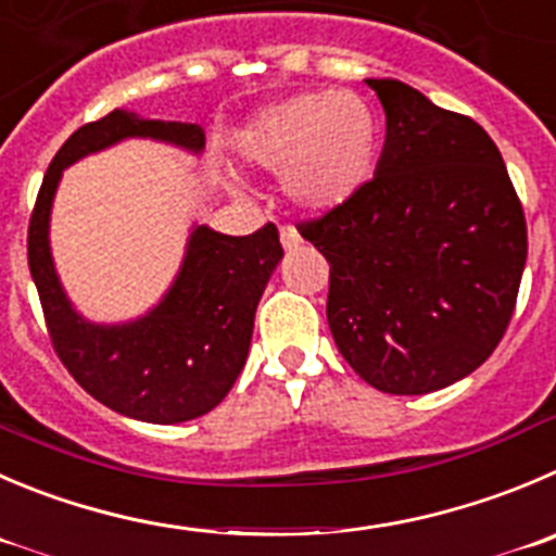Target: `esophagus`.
Masks as SVG:
<instances>
[{
  "mask_svg": "<svg viewBox=\"0 0 556 556\" xmlns=\"http://www.w3.org/2000/svg\"><path fill=\"white\" fill-rule=\"evenodd\" d=\"M300 242H303V237H300V231L294 229V226H281V245L287 248V251H294Z\"/></svg>",
  "mask_w": 556,
  "mask_h": 556,
  "instance_id": "1",
  "label": "esophagus"
}]
</instances>
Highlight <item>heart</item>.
<instances>
[{
	"mask_svg": "<svg viewBox=\"0 0 556 556\" xmlns=\"http://www.w3.org/2000/svg\"><path fill=\"white\" fill-rule=\"evenodd\" d=\"M242 161L281 172L298 207L327 213L346 204L371 177L377 116L354 94L305 92L258 111L237 139Z\"/></svg>",
	"mask_w": 556,
	"mask_h": 556,
	"instance_id": "heart-1",
	"label": "heart"
}]
</instances>
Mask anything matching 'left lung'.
Returning <instances> with one entry per match:
<instances>
[{
  "label": "left lung",
  "instance_id": "left-lung-1",
  "mask_svg": "<svg viewBox=\"0 0 556 556\" xmlns=\"http://www.w3.org/2000/svg\"><path fill=\"white\" fill-rule=\"evenodd\" d=\"M388 116L379 166L346 204L298 231L330 264L327 325L371 388L422 395L489 361L527 262L505 161L469 116L368 78Z\"/></svg>",
  "mask_w": 556,
  "mask_h": 556
}]
</instances>
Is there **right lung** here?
Here are the masks:
<instances>
[{"label":"right lung","instance_id":"1","mask_svg":"<svg viewBox=\"0 0 556 556\" xmlns=\"http://www.w3.org/2000/svg\"><path fill=\"white\" fill-rule=\"evenodd\" d=\"M128 136L202 150L199 125L139 119L114 109L81 125L51 161L26 235V256L56 357L92 399L144 422H182L226 399L245 366L253 316L283 248L275 224L229 237L199 226L172 292L144 319L94 327L67 303L49 251V213L62 168Z\"/></svg>","mask_w":556,"mask_h":556}]
</instances>
